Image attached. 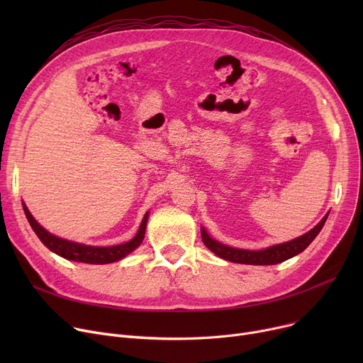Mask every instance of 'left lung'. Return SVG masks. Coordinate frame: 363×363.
Listing matches in <instances>:
<instances>
[{"label":"left lung","mask_w":363,"mask_h":363,"mask_svg":"<svg viewBox=\"0 0 363 363\" xmlns=\"http://www.w3.org/2000/svg\"><path fill=\"white\" fill-rule=\"evenodd\" d=\"M327 218L328 215L323 216L322 220L313 228V230H311L304 235L296 240H291L289 242L272 245L269 249L259 250V252L241 250V249H234V247L223 245L208 237V234L204 230H201V240L208 250L213 252L216 256L225 260H230L234 263H245V264H277L301 253L304 249H306V247L315 240V237L322 230V226L325 223Z\"/></svg>","instance_id":"obj_1"}]
</instances>
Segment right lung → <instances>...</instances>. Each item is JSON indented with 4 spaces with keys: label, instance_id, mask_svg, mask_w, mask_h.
Instances as JSON below:
<instances>
[{
    "label": "right lung",
    "instance_id": "add662e5",
    "mask_svg": "<svg viewBox=\"0 0 363 363\" xmlns=\"http://www.w3.org/2000/svg\"><path fill=\"white\" fill-rule=\"evenodd\" d=\"M23 211H25V215L32 226V230L38 235V238H40L43 241V244L45 247H48L51 252H54L55 255H59L67 260L84 262V263H91V264H103V263L116 262V260H121L122 257H125L126 255H129L130 252L135 250L144 240L147 219H148V213H145L137 235L128 242H123L119 245H111V247H92V245L72 242V241H67V240H63V238H59V237L50 234L33 219V216L30 215V212L28 211V207L25 204H23Z\"/></svg>",
    "mask_w": 363,
    "mask_h": 363
}]
</instances>
